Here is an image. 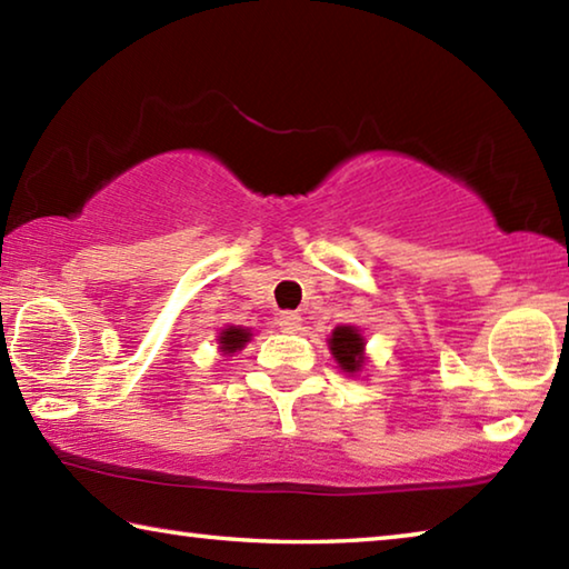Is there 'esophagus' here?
Wrapping results in <instances>:
<instances>
[{"label": "esophagus", "instance_id": "obj_1", "mask_svg": "<svg viewBox=\"0 0 569 569\" xmlns=\"http://www.w3.org/2000/svg\"><path fill=\"white\" fill-rule=\"evenodd\" d=\"M301 313H296V311H283L281 316H278V326H281V329L286 331V333H296L298 329H301Z\"/></svg>", "mask_w": 569, "mask_h": 569}]
</instances>
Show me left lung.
<instances>
[{
  "instance_id": "obj_1",
  "label": "left lung",
  "mask_w": 569,
  "mask_h": 569,
  "mask_svg": "<svg viewBox=\"0 0 569 569\" xmlns=\"http://www.w3.org/2000/svg\"><path fill=\"white\" fill-rule=\"evenodd\" d=\"M329 351L333 361L339 363V369L349 377H359L366 366V339L359 331V326H336L329 336Z\"/></svg>"
}]
</instances>
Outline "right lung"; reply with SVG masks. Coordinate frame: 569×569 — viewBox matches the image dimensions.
Wrapping results in <instances>:
<instances>
[{"label": "right lung", "instance_id": "obj_1", "mask_svg": "<svg viewBox=\"0 0 569 569\" xmlns=\"http://www.w3.org/2000/svg\"><path fill=\"white\" fill-rule=\"evenodd\" d=\"M253 339V333H250L248 326H233L228 323L223 329L218 331V351L223 356H233L238 351L246 349V343Z\"/></svg>", "mask_w": 569, "mask_h": 569}]
</instances>
